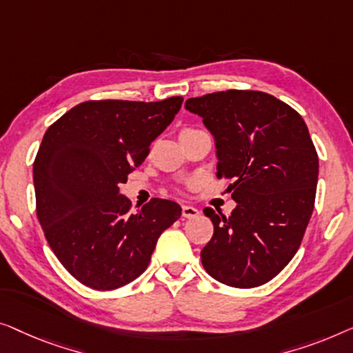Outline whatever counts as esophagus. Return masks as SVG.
<instances>
[{"label":"esophagus","instance_id":"esophagus-1","mask_svg":"<svg viewBox=\"0 0 353 353\" xmlns=\"http://www.w3.org/2000/svg\"><path fill=\"white\" fill-rule=\"evenodd\" d=\"M182 216L185 217V219H195V217L200 216V211H198L196 208H193V206L183 205L182 206Z\"/></svg>","mask_w":353,"mask_h":353}]
</instances>
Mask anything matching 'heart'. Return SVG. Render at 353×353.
Masks as SVG:
<instances>
[{
  "mask_svg": "<svg viewBox=\"0 0 353 353\" xmlns=\"http://www.w3.org/2000/svg\"><path fill=\"white\" fill-rule=\"evenodd\" d=\"M187 131H193V129H188V128H185V129H182V132H187ZM181 132V134H182Z\"/></svg>",
  "mask_w": 353,
  "mask_h": 353,
  "instance_id": "b5f03b06",
  "label": "heart"
}]
</instances>
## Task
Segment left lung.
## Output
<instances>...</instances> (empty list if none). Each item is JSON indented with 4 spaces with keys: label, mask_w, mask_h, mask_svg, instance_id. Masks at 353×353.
I'll list each match as a JSON object with an SVG mask.
<instances>
[{
    "label": "left lung",
    "mask_w": 353,
    "mask_h": 353,
    "mask_svg": "<svg viewBox=\"0 0 353 353\" xmlns=\"http://www.w3.org/2000/svg\"><path fill=\"white\" fill-rule=\"evenodd\" d=\"M217 148V177L236 208L225 217L205 208L214 233L203 248L205 270L233 288H256L285 269L299 250L315 205L319 155L305 121L288 103L261 91L192 97Z\"/></svg>",
    "instance_id": "8db88e82"
}]
</instances>
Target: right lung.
<instances>
[{
  "label": "right lung",
  "mask_w": 353,
  "mask_h": 353,
  "mask_svg": "<svg viewBox=\"0 0 353 353\" xmlns=\"http://www.w3.org/2000/svg\"><path fill=\"white\" fill-rule=\"evenodd\" d=\"M182 101H88L44 134L33 163L37 216L54 254L83 285L110 291L136 280L181 217V206L161 198L132 212L120 187Z\"/></svg>",
  "instance_id": "obj_1"
}]
</instances>
